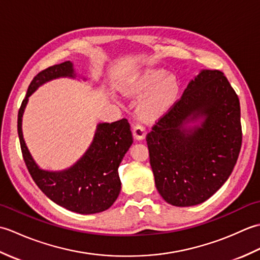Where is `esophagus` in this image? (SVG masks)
Instances as JSON below:
<instances>
[{
	"mask_svg": "<svg viewBox=\"0 0 260 260\" xmlns=\"http://www.w3.org/2000/svg\"><path fill=\"white\" fill-rule=\"evenodd\" d=\"M133 135L136 140H143L146 135V128L144 125L136 124L133 128Z\"/></svg>",
	"mask_w": 260,
	"mask_h": 260,
	"instance_id": "obj_1",
	"label": "esophagus"
}]
</instances>
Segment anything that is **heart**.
I'll return each instance as SVG.
<instances>
[{
	"mask_svg": "<svg viewBox=\"0 0 260 260\" xmlns=\"http://www.w3.org/2000/svg\"><path fill=\"white\" fill-rule=\"evenodd\" d=\"M167 76L163 69H148L135 76L125 86V92L129 95H142L147 92L142 99L140 110L146 119H154L167 112L174 103L179 93V82L175 77Z\"/></svg>",
	"mask_w": 260,
	"mask_h": 260,
	"instance_id": "1",
	"label": "heart"
}]
</instances>
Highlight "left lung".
Masks as SVG:
<instances>
[{
	"label": "left lung",
	"instance_id": "left-lung-1",
	"mask_svg": "<svg viewBox=\"0 0 260 260\" xmlns=\"http://www.w3.org/2000/svg\"><path fill=\"white\" fill-rule=\"evenodd\" d=\"M204 117L200 126L187 121ZM159 194L175 207L202 203L228 180L242 142L240 103L220 70H202L146 135Z\"/></svg>",
	"mask_w": 260,
	"mask_h": 260
}]
</instances>
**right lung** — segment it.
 Masks as SVG:
<instances>
[{
    "instance_id": "obj_1",
    "label": "right lung",
    "mask_w": 260,
    "mask_h": 260,
    "mask_svg": "<svg viewBox=\"0 0 260 260\" xmlns=\"http://www.w3.org/2000/svg\"><path fill=\"white\" fill-rule=\"evenodd\" d=\"M66 76H75L70 61L40 71L31 81L18 114L22 156L33 181L50 200L74 212H102L112 207L120 192L117 169L133 143L128 120L123 118L110 124H99L95 139L85 155L73 168L62 172H47L39 169L27 151L22 135V115L27 98L43 82Z\"/></svg>"
}]
</instances>
